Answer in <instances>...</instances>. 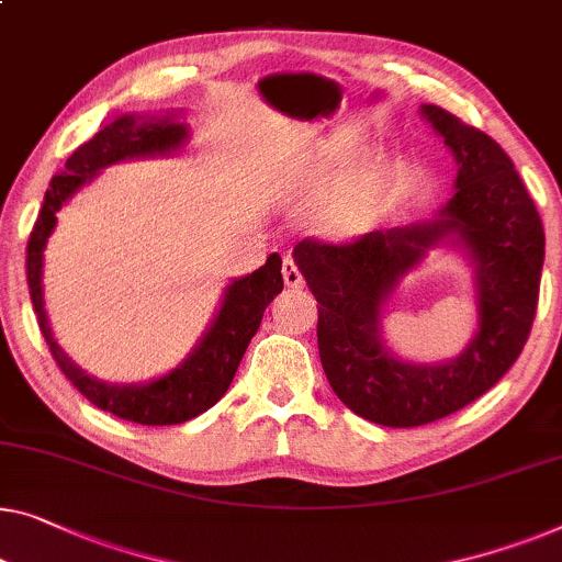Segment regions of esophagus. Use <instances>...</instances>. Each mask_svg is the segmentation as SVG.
<instances>
[{
  "instance_id": "1",
  "label": "esophagus",
  "mask_w": 562,
  "mask_h": 562,
  "mask_svg": "<svg viewBox=\"0 0 562 562\" xmlns=\"http://www.w3.org/2000/svg\"><path fill=\"white\" fill-rule=\"evenodd\" d=\"M281 273H283V283H286V286H291V289H296V286H301V283H304V276H301L299 266L294 263V258H291V256L283 258Z\"/></svg>"
}]
</instances>
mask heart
<instances>
[{
	"instance_id": "obj_1",
	"label": "heart",
	"mask_w": 562,
	"mask_h": 562,
	"mask_svg": "<svg viewBox=\"0 0 562 562\" xmlns=\"http://www.w3.org/2000/svg\"><path fill=\"white\" fill-rule=\"evenodd\" d=\"M368 146V134L360 128H341L324 146L312 175L304 180L306 192L326 190L319 200L314 202L312 213H308V225L316 235L327 240H349L362 235L375 221L382 202H385L387 184H390V165L380 154H368L360 157ZM353 167L346 173L344 167ZM344 171L346 175L341 176Z\"/></svg>"
}]
</instances>
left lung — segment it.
I'll return each instance as SVG.
<instances>
[{
	"mask_svg": "<svg viewBox=\"0 0 562 562\" xmlns=\"http://www.w3.org/2000/svg\"><path fill=\"white\" fill-rule=\"evenodd\" d=\"M420 113L459 167L457 192L434 221L294 248L319 304L316 341L331 390L357 416L390 428L446 418L497 385L530 337L544 261L538 207L502 146L438 105L423 103ZM441 241L475 266L480 329L453 361L403 363L379 337L381 304Z\"/></svg>",
	"mask_w": 562,
	"mask_h": 562,
	"instance_id": "8db88e82",
	"label": "left lung"
}]
</instances>
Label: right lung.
Wrapping results in <instances>:
<instances>
[{
    "mask_svg": "<svg viewBox=\"0 0 562 562\" xmlns=\"http://www.w3.org/2000/svg\"><path fill=\"white\" fill-rule=\"evenodd\" d=\"M187 124L177 116H121L103 126L91 142L78 146L65 161V172L55 175L50 190L45 192L43 210L30 233L27 243V286L35 306L40 331L50 347L53 360L58 362L63 375L68 378L78 393L88 397L95 408L109 411L113 416L142 423V426H175L184 423L221 401L235 378V370L246 355L250 339L261 327L266 306L283 291L281 256L271 254L258 271L235 279L225 289L223 304L217 308L213 324L192 349L182 364L172 372L142 385H111L88 375L58 347L47 322L43 299V261L45 246L55 231V213L109 165L124 159L161 157L182 149Z\"/></svg>",
    "mask_w": 562,
    "mask_h": 562,
    "instance_id": "right-lung-1",
    "label": "right lung"
}]
</instances>
